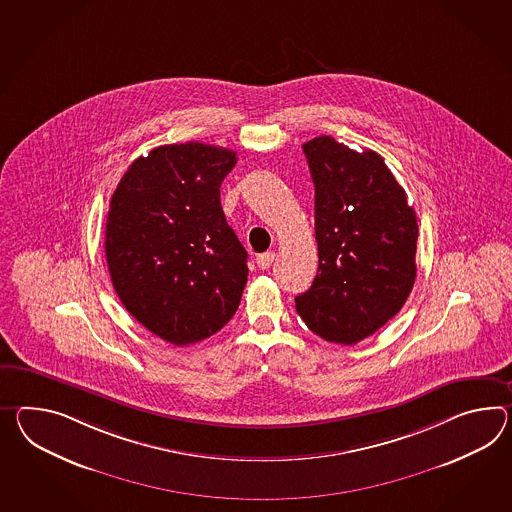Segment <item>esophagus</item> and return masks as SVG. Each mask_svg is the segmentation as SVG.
Instances as JSON below:
<instances>
[{
  "label": "esophagus",
  "instance_id": "1",
  "mask_svg": "<svg viewBox=\"0 0 512 512\" xmlns=\"http://www.w3.org/2000/svg\"><path fill=\"white\" fill-rule=\"evenodd\" d=\"M275 261V253L274 251H268V253H261L259 257H257V266L261 268V270H266V268H270L272 266V262Z\"/></svg>",
  "mask_w": 512,
  "mask_h": 512
}]
</instances>
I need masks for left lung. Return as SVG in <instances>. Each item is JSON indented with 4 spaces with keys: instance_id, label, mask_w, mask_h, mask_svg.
I'll return each instance as SVG.
<instances>
[{
    "instance_id": "8db88e82",
    "label": "left lung",
    "mask_w": 512,
    "mask_h": 512,
    "mask_svg": "<svg viewBox=\"0 0 512 512\" xmlns=\"http://www.w3.org/2000/svg\"><path fill=\"white\" fill-rule=\"evenodd\" d=\"M314 183L318 274L296 298L312 333L357 344L398 314L416 279V212L372 150L333 137L303 144Z\"/></svg>"
}]
</instances>
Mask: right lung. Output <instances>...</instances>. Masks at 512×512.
<instances>
[{"mask_svg":"<svg viewBox=\"0 0 512 512\" xmlns=\"http://www.w3.org/2000/svg\"><path fill=\"white\" fill-rule=\"evenodd\" d=\"M237 153L166 144L138 157L114 190L105 255L125 309L175 346L209 338L237 312L248 253L225 222L220 187Z\"/></svg>","mask_w":512,"mask_h":512,"instance_id":"add662e5","label":"right lung"}]
</instances>
